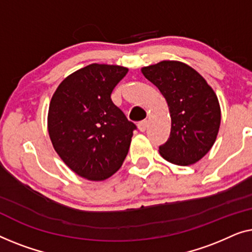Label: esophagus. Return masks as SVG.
Instances as JSON below:
<instances>
[{"mask_svg":"<svg viewBox=\"0 0 252 252\" xmlns=\"http://www.w3.org/2000/svg\"><path fill=\"white\" fill-rule=\"evenodd\" d=\"M147 126H148L147 121H141L138 123V129H139V131H141V132H144V131L147 129Z\"/></svg>","mask_w":252,"mask_h":252,"instance_id":"esophagus-1","label":"esophagus"}]
</instances>
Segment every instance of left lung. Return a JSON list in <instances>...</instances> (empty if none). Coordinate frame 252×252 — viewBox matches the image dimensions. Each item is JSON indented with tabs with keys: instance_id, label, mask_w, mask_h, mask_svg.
I'll return each instance as SVG.
<instances>
[{
	"instance_id": "obj_1",
	"label": "left lung",
	"mask_w": 252,
	"mask_h": 252,
	"mask_svg": "<svg viewBox=\"0 0 252 252\" xmlns=\"http://www.w3.org/2000/svg\"><path fill=\"white\" fill-rule=\"evenodd\" d=\"M169 106L171 131L158 147L163 158L190 165L210 151L220 126V107L215 91L195 69L175 60L141 68Z\"/></svg>"
}]
</instances>
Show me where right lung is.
Segmentation results:
<instances>
[{
	"label": "right lung",
	"instance_id": "add662e5",
	"mask_svg": "<svg viewBox=\"0 0 252 252\" xmlns=\"http://www.w3.org/2000/svg\"><path fill=\"white\" fill-rule=\"evenodd\" d=\"M127 68L91 63L67 76L52 95L48 131L55 151L76 175L105 180L121 168L137 129L111 94Z\"/></svg>",
	"mask_w": 252,
	"mask_h": 252
}]
</instances>
